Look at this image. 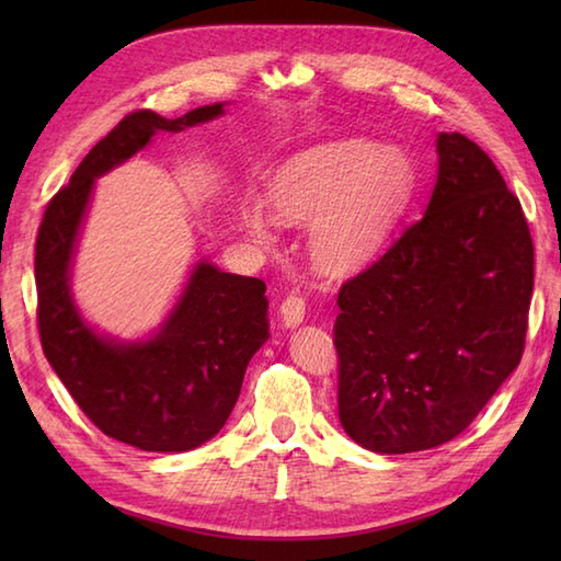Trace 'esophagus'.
Listing matches in <instances>:
<instances>
[{
	"instance_id": "1",
	"label": "esophagus",
	"mask_w": 561,
	"mask_h": 561,
	"mask_svg": "<svg viewBox=\"0 0 561 561\" xmlns=\"http://www.w3.org/2000/svg\"><path fill=\"white\" fill-rule=\"evenodd\" d=\"M279 313H282L284 328H291V330L299 328L304 323V318H306V301L301 299V296L291 294V296H287V299H284Z\"/></svg>"
}]
</instances>
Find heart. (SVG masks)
Returning <instances> with one entry per match:
<instances>
[{"label":"heart","mask_w":561,"mask_h":561,"mask_svg":"<svg viewBox=\"0 0 561 561\" xmlns=\"http://www.w3.org/2000/svg\"><path fill=\"white\" fill-rule=\"evenodd\" d=\"M414 190L416 169L402 147L342 139L284 163L270 181V205L284 224H311V260L318 270L342 277L383 253ZM277 219L260 199L241 205L243 229L260 245L274 241Z\"/></svg>","instance_id":"heart-1"}]
</instances>
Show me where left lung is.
Wrapping results in <instances>:
<instances>
[{"mask_svg": "<svg viewBox=\"0 0 561 561\" xmlns=\"http://www.w3.org/2000/svg\"><path fill=\"white\" fill-rule=\"evenodd\" d=\"M436 153L424 217L337 296L340 422L374 453L456 438L526 342L533 241L520 202L468 137L440 133Z\"/></svg>", "mask_w": 561, "mask_h": 561, "instance_id": "1", "label": "left lung"}]
</instances>
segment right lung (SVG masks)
<instances>
[{
  "label": "right lung",
  "instance_id": "1",
  "mask_svg": "<svg viewBox=\"0 0 561 561\" xmlns=\"http://www.w3.org/2000/svg\"><path fill=\"white\" fill-rule=\"evenodd\" d=\"M226 103L183 117L129 113L93 147L45 209L35 241L38 330L47 362L103 434L153 453H183L221 432L253 354L270 340L265 282L195 262L163 323L145 340L99 332L71 294V265L96 178L133 159L157 133H183Z\"/></svg>",
  "mask_w": 561,
  "mask_h": 561
}]
</instances>
